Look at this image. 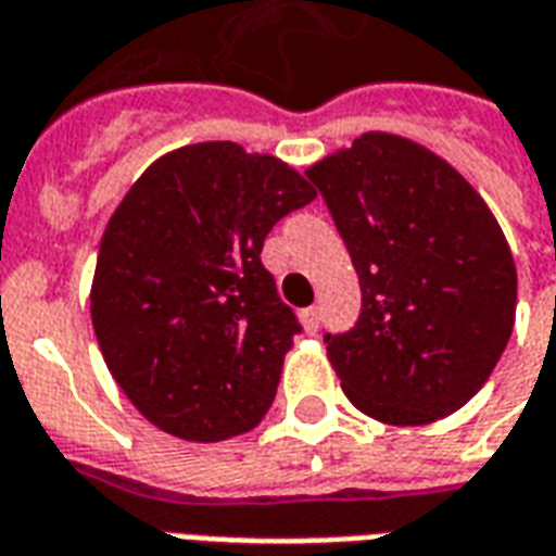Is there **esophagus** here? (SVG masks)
<instances>
[{"mask_svg": "<svg viewBox=\"0 0 556 556\" xmlns=\"http://www.w3.org/2000/svg\"><path fill=\"white\" fill-rule=\"evenodd\" d=\"M303 327H306V330H309V332H318V327H320V312L315 309V306H312V309L303 312Z\"/></svg>", "mask_w": 556, "mask_h": 556, "instance_id": "1", "label": "esophagus"}]
</instances>
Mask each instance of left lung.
I'll return each mask as SVG.
<instances>
[{
  "label": "left lung",
  "mask_w": 556,
  "mask_h": 556,
  "mask_svg": "<svg viewBox=\"0 0 556 556\" xmlns=\"http://www.w3.org/2000/svg\"><path fill=\"white\" fill-rule=\"evenodd\" d=\"M356 267V327L324 336L341 389L382 425L466 406L516 324V262L483 197L421 143L365 131L312 164Z\"/></svg>",
  "instance_id": "1"
}]
</instances>
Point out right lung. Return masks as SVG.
<instances>
[{"instance_id": "right-lung-1", "label": "right lung", "mask_w": 556, "mask_h": 556, "mask_svg": "<svg viewBox=\"0 0 556 556\" xmlns=\"http://www.w3.org/2000/svg\"><path fill=\"white\" fill-rule=\"evenodd\" d=\"M312 200L294 167L232 141L167 152L123 197L90 320L111 377L159 430L224 442L265 418L300 324L262 244Z\"/></svg>"}]
</instances>
